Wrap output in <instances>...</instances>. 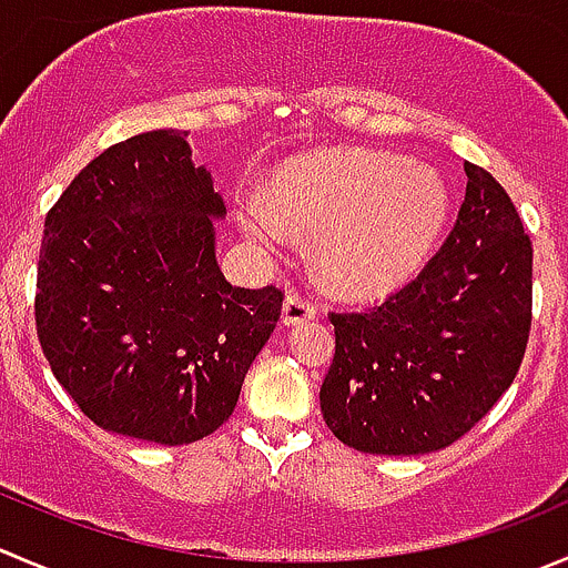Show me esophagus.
Wrapping results in <instances>:
<instances>
[{"label": "esophagus", "instance_id": "obj_1", "mask_svg": "<svg viewBox=\"0 0 568 568\" xmlns=\"http://www.w3.org/2000/svg\"><path fill=\"white\" fill-rule=\"evenodd\" d=\"M313 316H316V305H313L307 296L291 294L288 300L283 302V324H285V327H294V324L311 322Z\"/></svg>", "mask_w": 568, "mask_h": 568}]
</instances>
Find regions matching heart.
I'll list each match as a JSON object with an SVG mask.
<instances>
[{
  "instance_id": "obj_1",
  "label": "heart",
  "mask_w": 568,
  "mask_h": 568,
  "mask_svg": "<svg viewBox=\"0 0 568 568\" xmlns=\"http://www.w3.org/2000/svg\"><path fill=\"white\" fill-rule=\"evenodd\" d=\"M449 213L442 174L377 150H333L274 169L268 202L239 200L241 230L283 244L288 226L313 235L318 274L341 294H383L405 283L436 246Z\"/></svg>"
}]
</instances>
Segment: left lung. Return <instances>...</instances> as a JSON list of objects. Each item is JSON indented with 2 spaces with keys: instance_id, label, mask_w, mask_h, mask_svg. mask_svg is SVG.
<instances>
[{
  "instance_id": "left-lung-1",
  "label": "left lung",
  "mask_w": 568,
  "mask_h": 568,
  "mask_svg": "<svg viewBox=\"0 0 568 568\" xmlns=\"http://www.w3.org/2000/svg\"><path fill=\"white\" fill-rule=\"evenodd\" d=\"M458 222L424 272L366 313H333L322 413L368 455H427L514 383L530 333L532 246L503 185L466 163Z\"/></svg>"
}]
</instances>
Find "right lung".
I'll return each mask as SVG.
<instances>
[{
  "mask_svg": "<svg viewBox=\"0 0 568 568\" xmlns=\"http://www.w3.org/2000/svg\"><path fill=\"white\" fill-rule=\"evenodd\" d=\"M224 216L183 130L104 150L49 211L38 341L58 383L102 430L180 447L233 416L283 291L224 280Z\"/></svg>",
  "mask_w": 568,
  "mask_h": 568,
  "instance_id": "right-lung-1",
  "label": "right lung"
}]
</instances>
